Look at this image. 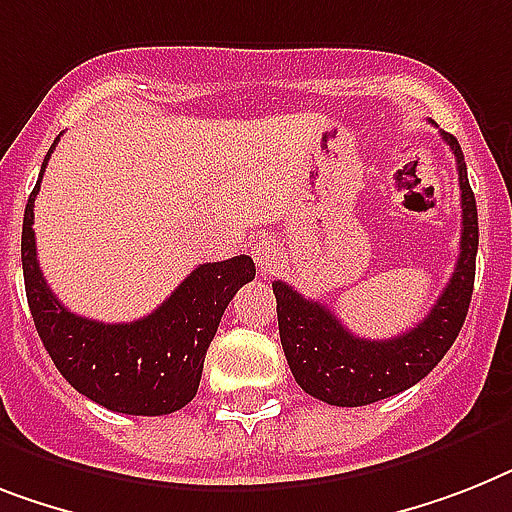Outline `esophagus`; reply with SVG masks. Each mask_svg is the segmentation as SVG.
Wrapping results in <instances>:
<instances>
[{"mask_svg": "<svg viewBox=\"0 0 512 512\" xmlns=\"http://www.w3.org/2000/svg\"><path fill=\"white\" fill-rule=\"evenodd\" d=\"M251 256L259 266V272L264 274H272L280 264V248H277V240L272 235H259V238L251 243Z\"/></svg>", "mask_w": 512, "mask_h": 512, "instance_id": "34e87169", "label": "esophagus"}]
</instances>
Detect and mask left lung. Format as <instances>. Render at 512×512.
Masks as SVG:
<instances>
[{
  "label": "left lung",
  "mask_w": 512,
  "mask_h": 512,
  "mask_svg": "<svg viewBox=\"0 0 512 512\" xmlns=\"http://www.w3.org/2000/svg\"><path fill=\"white\" fill-rule=\"evenodd\" d=\"M442 138L458 162L463 230L453 277L432 311L424 316V322L392 340H366L348 332L340 319L319 301L303 298L285 282H272L282 350L295 382L311 398L342 408L392 398L421 382L445 358L466 322L468 303L474 295L479 214L458 138L445 130Z\"/></svg>",
  "instance_id": "left-lung-1"
}]
</instances>
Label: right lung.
I'll list each match as a JSON object with an SVG mask.
<instances>
[{
    "label": "right lung",
    "mask_w": 512,
    "mask_h": 512,
    "mask_svg": "<svg viewBox=\"0 0 512 512\" xmlns=\"http://www.w3.org/2000/svg\"><path fill=\"white\" fill-rule=\"evenodd\" d=\"M59 141V138H57ZM23 214V277L33 324L59 374L80 395L128 416H167L196 398L204 358L227 303L256 277L251 256L201 264L175 293L138 322L104 324L67 311L49 290L36 259L33 201L46 162Z\"/></svg>",
    "instance_id": "add662e5"
}]
</instances>
